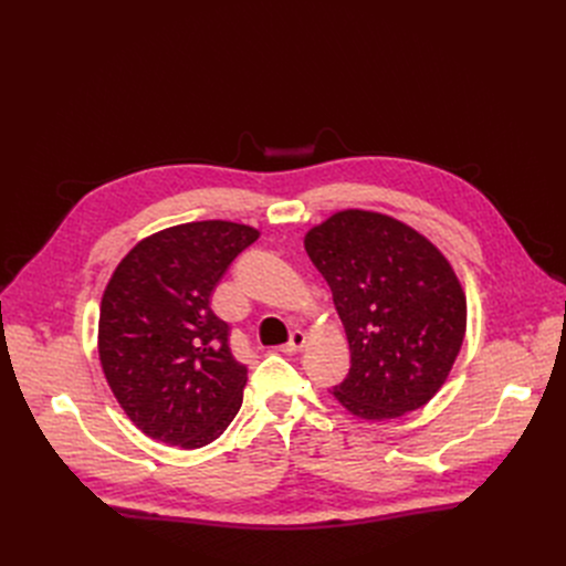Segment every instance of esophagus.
Returning <instances> with one entry per match:
<instances>
[{
	"mask_svg": "<svg viewBox=\"0 0 566 566\" xmlns=\"http://www.w3.org/2000/svg\"><path fill=\"white\" fill-rule=\"evenodd\" d=\"M303 346H305V333L303 331H293L289 342L284 344V350L286 353H295V350H301Z\"/></svg>",
	"mask_w": 566,
	"mask_h": 566,
	"instance_id": "34e87169",
	"label": "esophagus"
}]
</instances>
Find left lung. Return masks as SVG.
<instances>
[{
  "instance_id": "8db88e82",
  "label": "left lung",
  "mask_w": 566,
  "mask_h": 566,
  "mask_svg": "<svg viewBox=\"0 0 566 566\" xmlns=\"http://www.w3.org/2000/svg\"><path fill=\"white\" fill-rule=\"evenodd\" d=\"M350 348L333 395L367 420L422 408L448 378L465 335V295L424 235L380 213L342 211L305 235Z\"/></svg>"
}]
</instances>
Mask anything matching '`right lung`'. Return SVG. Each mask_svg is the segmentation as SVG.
I'll list each match as a JSON object with an SVG mask.
<instances>
[{
	"instance_id": "1",
	"label": "right lung",
	"mask_w": 566,
	"mask_h": 566,
	"mask_svg": "<svg viewBox=\"0 0 566 566\" xmlns=\"http://www.w3.org/2000/svg\"><path fill=\"white\" fill-rule=\"evenodd\" d=\"M256 238L245 224L188 222L144 238L116 265L98 353L116 401L146 436L195 450L235 418L248 367L233 358L211 293Z\"/></svg>"
}]
</instances>
